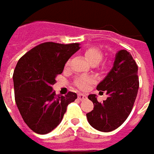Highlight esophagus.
Wrapping results in <instances>:
<instances>
[{
  "label": "esophagus",
  "mask_w": 154,
  "mask_h": 154,
  "mask_svg": "<svg viewBox=\"0 0 154 154\" xmlns=\"http://www.w3.org/2000/svg\"><path fill=\"white\" fill-rule=\"evenodd\" d=\"M77 98L81 101V100L85 99V98H86V95H85V94H77Z\"/></svg>",
  "instance_id": "1"
}]
</instances>
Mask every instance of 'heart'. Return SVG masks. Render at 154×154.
Instances as JSON below:
<instances>
[{
    "label": "heart",
    "instance_id": "b5f03b06",
    "mask_svg": "<svg viewBox=\"0 0 154 154\" xmlns=\"http://www.w3.org/2000/svg\"><path fill=\"white\" fill-rule=\"evenodd\" d=\"M85 58L91 65H96L101 61L103 58V51L96 47L88 48L85 51ZM93 82H94L93 77H81L77 79L76 85L78 88L82 90H85L89 87V85Z\"/></svg>",
    "mask_w": 154,
    "mask_h": 154
}]
</instances>
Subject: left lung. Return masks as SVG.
I'll return each instance as SVG.
<instances>
[{
  "label": "left lung",
  "instance_id": "left-lung-1",
  "mask_svg": "<svg viewBox=\"0 0 154 154\" xmlns=\"http://www.w3.org/2000/svg\"><path fill=\"white\" fill-rule=\"evenodd\" d=\"M137 72V65L130 52L126 50L119 51L111 69L96 87L100 92L105 91L107 99L99 103L95 94L88 95L94 107L86 114V118L94 128L109 132L118 128L128 119L138 92Z\"/></svg>",
  "mask_w": 154,
  "mask_h": 154
}]
</instances>
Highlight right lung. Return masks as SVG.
Instances as JSON below:
<instances>
[{
  "mask_svg": "<svg viewBox=\"0 0 154 154\" xmlns=\"http://www.w3.org/2000/svg\"><path fill=\"white\" fill-rule=\"evenodd\" d=\"M80 49L79 44H41L19 59L13 73L15 101L25 123L34 132L45 135L61 122L76 93L56 95L52 85L66 62Z\"/></svg>",
  "mask_w": 154,
  "mask_h": 154,
  "instance_id": "obj_1",
  "label": "right lung"
}]
</instances>
